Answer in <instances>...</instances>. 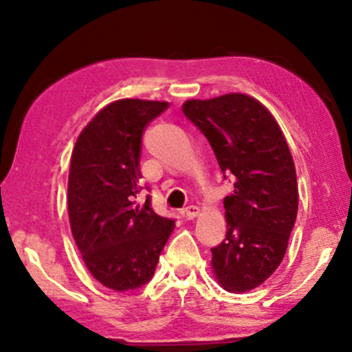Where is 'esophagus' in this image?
Wrapping results in <instances>:
<instances>
[{
    "label": "esophagus",
    "instance_id": "34e87169",
    "mask_svg": "<svg viewBox=\"0 0 352 352\" xmlns=\"http://www.w3.org/2000/svg\"><path fill=\"white\" fill-rule=\"evenodd\" d=\"M199 213H200V210H199V207H195V205H190V207L184 210V215H185V218H188V220H193V218L199 215Z\"/></svg>",
    "mask_w": 352,
    "mask_h": 352
}]
</instances>
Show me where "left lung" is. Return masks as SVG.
<instances>
[{
	"mask_svg": "<svg viewBox=\"0 0 352 352\" xmlns=\"http://www.w3.org/2000/svg\"><path fill=\"white\" fill-rule=\"evenodd\" d=\"M182 111L235 180L223 200L227 238L212 248V268L221 288L246 293L272 276L288 248L298 213L292 152L272 112L252 96L190 99Z\"/></svg>",
	"mask_w": 352,
	"mask_h": 352,
	"instance_id": "obj_1",
	"label": "left lung"
}]
</instances>
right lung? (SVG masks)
<instances>
[{"label":"right lung","instance_id":"1","mask_svg":"<svg viewBox=\"0 0 352 352\" xmlns=\"http://www.w3.org/2000/svg\"><path fill=\"white\" fill-rule=\"evenodd\" d=\"M168 102L120 99L82 129L71 155V232L92 276L114 292L151 281L175 221L157 215L140 192L142 134Z\"/></svg>","mask_w":352,"mask_h":352}]
</instances>
